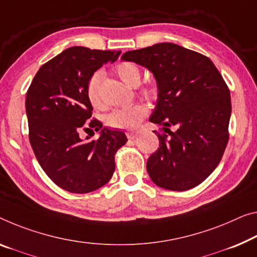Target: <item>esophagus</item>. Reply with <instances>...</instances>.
<instances>
[{
    "label": "esophagus",
    "instance_id": "1",
    "mask_svg": "<svg viewBox=\"0 0 257 257\" xmlns=\"http://www.w3.org/2000/svg\"><path fill=\"white\" fill-rule=\"evenodd\" d=\"M137 134H138V132L137 131H128L127 132V138H128V139H134V138H136L137 137Z\"/></svg>",
    "mask_w": 257,
    "mask_h": 257
}]
</instances>
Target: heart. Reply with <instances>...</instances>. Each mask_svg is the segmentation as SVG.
<instances>
[{
  "instance_id": "1",
  "label": "heart",
  "mask_w": 257,
  "mask_h": 257,
  "mask_svg": "<svg viewBox=\"0 0 257 257\" xmlns=\"http://www.w3.org/2000/svg\"><path fill=\"white\" fill-rule=\"evenodd\" d=\"M116 72L119 78L130 86H137L139 84L141 78L140 68L136 63L121 62L117 65ZM101 79V72H95L90 77L87 85V96L90 103L94 106H100L101 101L98 96V82ZM144 94L146 96H155L156 89L153 85H149L144 88ZM148 109L144 104H132L125 108L117 109L106 117V124L112 127L127 128L131 130L137 127L142 119L147 116Z\"/></svg>"
}]
</instances>
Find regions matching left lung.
Masks as SVG:
<instances>
[{
    "label": "left lung",
    "mask_w": 257,
    "mask_h": 257,
    "mask_svg": "<svg viewBox=\"0 0 257 257\" xmlns=\"http://www.w3.org/2000/svg\"><path fill=\"white\" fill-rule=\"evenodd\" d=\"M121 60L148 69L157 84L149 121L169 136L157 133L160 147L147 161L149 177L170 191L197 186L218 165L228 141L231 97L219 71L208 57L171 42L126 51Z\"/></svg>",
    "instance_id": "obj_1"
}]
</instances>
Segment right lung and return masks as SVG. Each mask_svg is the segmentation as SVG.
I'll use <instances>...</instances> for the list:
<instances>
[{"mask_svg":"<svg viewBox=\"0 0 257 257\" xmlns=\"http://www.w3.org/2000/svg\"><path fill=\"white\" fill-rule=\"evenodd\" d=\"M120 53L71 47L43 64L27 90L26 115L35 157L47 176L70 193L84 194L104 186L115 171L117 149L127 141L123 131L88 120L93 111L89 79ZM87 124L100 131L97 140L78 137Z\"/></svg>","mask_w":257,"mask_h":257,"instance_id":"add662e5","label":"right lung"}]
</instances>
